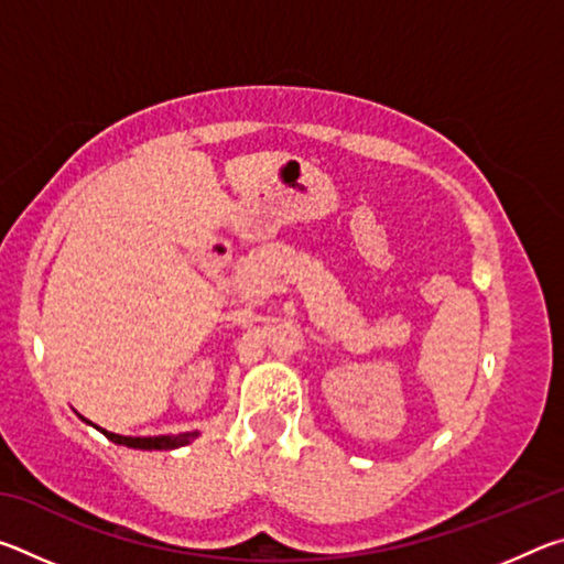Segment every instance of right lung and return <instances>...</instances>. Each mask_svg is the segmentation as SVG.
Masks as SVG:
<instances>
[{
	"label": "right lung",
	"instance_id": "add662e5",
	"mask_svg": "<svg viewBox=\"0 0 564 564\" xmlns=\"http://www.w3.org/2000/svg\"><path fill=\"white\" fill-rule=\"evenodd\" d=\"M109 441L127 445V447H141V451H171V447H178L188 443L191 435H181V437H129V435H117L109 431H101Z\"/></svg>",
	"mask_w": 564,
	"mask_h": 564
}]
</instances>
